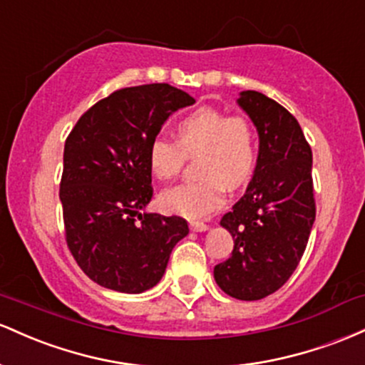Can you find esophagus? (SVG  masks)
<instances>
[{
	"label": "esophagus",
	"instance_id": "1",
	"mask_svg": "<svg viewBox=\"0 0 365 365\" xmlns=\"http://www.w3.org/2000/svg\"><path fill=\"white\" fill-rule=\"evenodd\" d=\"M190 227H191V231H196V232H203L208 229L207 224L200 222V220H193V222H190Z\"/></svg>",
	"mask_w": 365,
	"mask_h": 365
}]
</instances>
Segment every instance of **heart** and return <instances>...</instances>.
<instances>
[{"mask_svg":"<svg viewBox=\"0 0 365 365\" xmlns=\"http://www.w3.org/2000/svg\"><path fill=\"white\" fill-rule=\"evenodd\" d=\"M178 143L155 138L148 146L151 174L169 181L179 174L184 158L196 157V181L163 191L160 205L167 214L200 219L214 212L224 200V184L240 186L257 162V133L243 115L227 117L215 108L195 110L175 125Z\"/></svg>","mask_w":365,"mask_h":365,"instance_id":"b5f03b06","label":"heart"}]
</instances>
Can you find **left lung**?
<instances>
[{
  "mask_svg": "<svg viewBox=\"0 0 365 365\" xmlns=\"http://www.w3.org/2000/svg\"><path fill=\"white\" fill-rule=\"evenodd\" d=\"M237 105L259 133V158L245 195L220 220L235 248L214 277L229 297L252 302L277 292L305 252L315 220L312 150L277 101L243 91Z\"/></svg>",
  "mask_w": 365,
  "mask_h": 365,
  "instance_id": "1",
  "label": "left lung"
}]
</instances>
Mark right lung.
I'll use <instances>...</instances> for the list:
<instances>
[{
  "label": "right lung",
  "mask_w": 365,
  "mask_h": 365,
  "mask_svg": "<svg viewBox=\"0 0 365 365\" xmlns=\"http://www.w3.org/2000/svg\"><path fill=\"white\" fill-rule=\"evenodd\" d=\"M193 103L190 94L169 84L118 89L94 103L65 141V240L86 276L103 288H153L172 248L190 232L181 217L139 210L153 196L150 143L175 110Z\"/></svg>",
  "instance_id": "obj_1"
}]
</instances>
